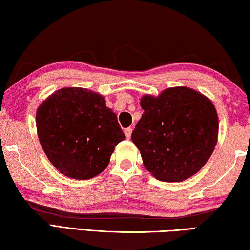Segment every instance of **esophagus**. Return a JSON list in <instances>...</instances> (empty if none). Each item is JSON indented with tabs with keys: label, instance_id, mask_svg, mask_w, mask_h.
Wrapping results in <instances>:
<instances>
[{
	"label": "esophagus",
	"instance_id": "obj_1",
	"mask_svg": "<svg viewBox=\"0 0 250 250\" xmlns=\"http://www.w3.org/2000/svg\"><path fill=\"white\" fill-rule=\"evenodd\" d=\"M131 130H133V129H131L130 127H128V128H125V129H124V133H125V136H126V138H127V139H129V138H130V136H131Z\"/></svg>",
	"mask_w": 250,
	"mask_h": 250
}]
</instances>
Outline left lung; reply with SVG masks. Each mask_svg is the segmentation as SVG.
I'll return each instance as SVG.
<instances>
[{
	"instance_id": "1",
	"label": "left lung",
	"mask_w": 250,
	"mask_h": 250,
	"mask_svg": "<svg viewBox=\"0 0 250 250\" xmlns=\"http://www.w3.org/2000/svg\"><path fill=\"white\" fill-rule=\"evenodd\" d=\"M131 134L145 167L163 182H182L205 166L216 145L219 121L208 98L187 87L145 96Z\"/></svg>"
}]
</instances>
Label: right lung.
<instances>
[{"mask_svg":"<svg viewBox=\"0 0 250 250\" xmlns=\"http://www.w3.org/2000/svg\"><path fill=\"white\" fill-rule=\"evenodd\" d=\"M36 124L50 162L76 180L104 171L115 146L125 139L104 98L82 88H64L50 96L38 109Z\"/></svg>","mask_w":250,"mask_h":250,"instance_id":"right-lung-1","label":"right lung"}]
</instances>
